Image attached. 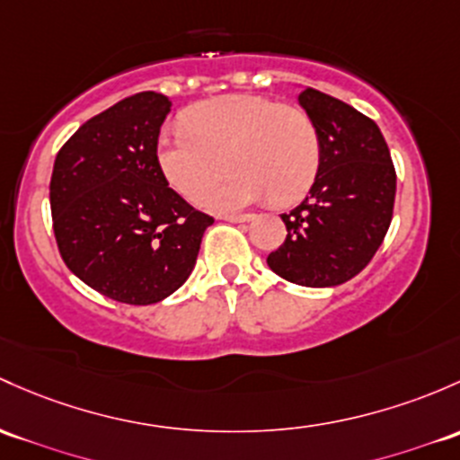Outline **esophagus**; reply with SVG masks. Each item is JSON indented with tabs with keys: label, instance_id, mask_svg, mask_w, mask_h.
Listing matches in <instances>:
<instances>
[{
	"label": "esophagus",
	"instance_id": "obj_1",
	"mask_svg": "<svg viewBox=\"0 0 460 460\" xmlns=\"http://www.w3.org/2000/svg\"><path fill=\"white\" fill-rule=\"evenodd\" d=\"M222 220H226V222H251V220H253V216H251V214H226V216H222Z\"/></svg>",
	"mask_w": 460,
	"mask_h": 460
}]
</instances>
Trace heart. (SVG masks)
Returning <instances> with one entry per match:
<instances>
[{
	"mask_svg": "<svg viewBox=\"0 0 460 460\" xmlns=\"http://www.w3.org/2000/svg\"><path fill=\"white\" fill-rule=\"evenodd\" d=\"M185 129H169L156 141V165L187 200L217 180L224 158L234 172L207 190L200 205L234 211L270 198L295 205L306 196L322 165V141L313 119L295 105L262 94H226L200 101L182 112Z\"/></svg>",
	"mask_w": 460,
	"mask_h": 460,
	"instance_id": "1",
	"label": "heart"
}]
</instances>
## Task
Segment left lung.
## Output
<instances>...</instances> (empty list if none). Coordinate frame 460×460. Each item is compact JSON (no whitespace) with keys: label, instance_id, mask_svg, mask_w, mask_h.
<instances>
[{"label":"left lung","instance_id":"obj_1","mask_svg":"<svg viewBox=\"0 0 460 460\" xmlns=\"http://www.w3.org/2000/svg\"><path fill=\"white\" fill-rule=\"evenodd\" d=\"M299 105L317 125L322 165L306 200L282 214L287 240L267 264L299 287L328 288L364 270L384 243L396 173L384 134L368 116L315 88H302Z\"/></svg>","mask_w":460,"mask_h":460}]
</instances>
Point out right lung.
<instances>
[{
  "instance_id": "1",
  "label": "right lung",
  "mask_w": 460,
  "mask_h": 460,
  "mask_svg": "<svg viewBox=\"0 0 460 460\" xmlns=\"http://www.w3.org/2000/svg\"><path fill=\"white\" fill-rule=\"evenodd\" d=\"M172 101L138 92L92 116L59 149L50 178L66 267L105 297L147 306L187 282L214 217L182 200L156 165Z\"/></svg>"
}]
</instances>
